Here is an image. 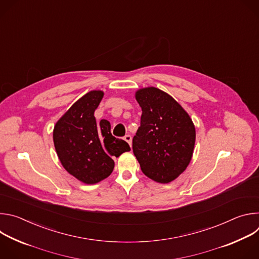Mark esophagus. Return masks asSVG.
Segmentation results:
<instances>
[{"mask_svg": "<svg viewBox=\"0 0 259 259\" xmlns=\"http://www.w3.org/2000/svg\"><path fill=\"white\" fill-rule=\"evenodd\" d=\"M124 139L129 143V145L131 146V143H132V137H131V135L130 134H127V135H125L124 136Z\"/></svg>", "mask_w": 259, "mask_h": 259, "instance_id": "34e87169", "label": "esophagus"}]
</instances>
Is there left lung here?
<instances>
[{
	"label": "left lung",
	"mask_w": 259,
	"mask_h": 259,
	"mask_svg": "<svg viewBox=\"0 0 259 259\" xmlns=\"http://www.w3.org/2000/svg\"><path fill=\"white\" fill-rule=\"evenodd\" d=\"M142 115L132 140L141 171L168 183L187 169L194 152L196 130L188 113L170 95L155 87L136 92Z\"/></svg>",
	"instance_id": "obj_1"
}]
</instances>
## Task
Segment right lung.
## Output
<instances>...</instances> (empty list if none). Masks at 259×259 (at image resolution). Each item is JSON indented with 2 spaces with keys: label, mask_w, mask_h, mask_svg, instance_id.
Listing matches in <instances>:
<instances>
[{
  "label": "right lung",
  "mask_w": 259,
  "mask_h": 259,
  "mask_svg": "<svg viewBox=\"0 0 259 259\" xmlns=\"http://www.w3.org/2000/svg\"><path fill=\"white\" fill-rule=\"evenodd\" d=\"M102 91H90L73 103L56 123L53 140L64 169L79 180L93 184L106 178L118 158L130 151L129 144L110 133L106 120L96 123L94 112Z\"/></svg>",
  "instance_id": "1"
}]
</instances>
